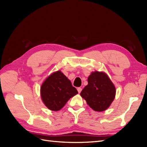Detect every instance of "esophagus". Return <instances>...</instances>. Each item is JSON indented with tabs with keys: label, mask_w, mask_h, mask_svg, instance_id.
<instances>
[{
	"label": "esophagus",
	"mask_w": 147,
	"mask_h": 147,
	"mask_svg": "<svg viewBox=\"0 0 147 147\" xmlns=\"http://www.w3.org/2000/svg\"><path fill=\"white\" fill-rule=\"evenodd\" d=\"M77 90H78V93H80L81 92H82V88H80V87H78V88H77Z\"/></svg>",
	"instance_id": "34e87169"
}]
</instances>
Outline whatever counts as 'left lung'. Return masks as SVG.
<instances>
[{
  "label": "left lung",
  "instance_id": "obj_1",
  "mask_svg": "<svg viewBox=\"0 0 147 147\" xmlns=\"http://www.w3.org/2000/svg\"><path fill=\"white\" fill-rule=\"evenodd\" d=\"M80 95L92 109L102 112L113 102L115 88L107 74L95 71L88 77V85L83 89Z\"/></svg>",
  "mask_w": 147,
  "mask_h": 147
}]
</instances>
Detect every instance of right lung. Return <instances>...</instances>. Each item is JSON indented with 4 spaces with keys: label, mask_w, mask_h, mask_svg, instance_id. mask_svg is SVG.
<instances>
[{
    "label": "right lung",
    "mask_w": 147,
    "mask_h": 147,
    "mask_svg": "<svg viewBox=\"0 0 147 147\" xmlns=\"http://www.w3.org/2000/svg\"><path fill=\"white\" fill-rule=\"evenodd\" d=\"M42 99L50 110L57 111L78 93L71 82L60 71L49 76L40 88Z\"/></svg>",
    "instance_id": "1"
}]
</instances>
